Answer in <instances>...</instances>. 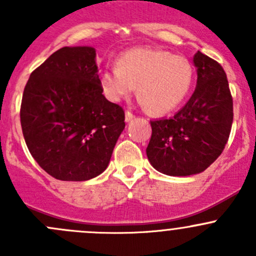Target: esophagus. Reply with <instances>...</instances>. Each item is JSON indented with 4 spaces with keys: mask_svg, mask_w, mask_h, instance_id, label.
Segmentation results:
<instances>
[{
    "mask_svg": "<svg viewBox=\"0 0 256 256\" xmlns=\"http://www.w3.org/2000/svg\"><path fill=\"white\" fill-rule=\"evenodd\" d=\"M134 118H135V115H134V114L131 112H128V110L125 112V121H126V122H128V121H131Z\"/></svg>",
    "mask_w": 256,
    "mask_h": 256,
    "instance_id": "34e87169",
    "label": "esophagus"
}]
</instances>
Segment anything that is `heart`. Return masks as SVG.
<instances>
[{
    "label": "heart",
    "mask_w": 256,
    "mask_h": 256,
    "mask_svg": "<svg viewBox=\"0 0 256 256\" xmlns=\"http://www.w3.org/2000/svg\"><path fill=\"white\" fill-rule=\"evenodd\" d=\"M118 68L100 76L105 96L118 102L131 95L138 85V95L148 112L164 114L176 109L184 100L193 80V69L184 56L167 50L135 48L121 54Z\"/></svg>",
    "instance_id": "obj_1"
}]
</instances>
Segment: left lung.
Masks as SVG:
<instances>
[{
  "instance_id": "1",
  "label": "left lung",
  "mask_w": 256,
  "mask_h": 256,
  "mask_svg": "<svg viewBox=\"0 0 256 256\" xmlns=\"http://www.w3.org/2000/svg\"><path fill=\"white\" fill-rule=\"evenodd\" d=\"M197 85L174 118L151 121L146 148L154 168L167 176H192L223 152L233 124V99L220 64L200 50L193 56Z\"/></svg>"
}]
</instances>
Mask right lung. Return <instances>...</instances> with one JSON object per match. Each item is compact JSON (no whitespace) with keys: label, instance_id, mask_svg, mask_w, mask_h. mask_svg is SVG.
Here are the masks:
<instances>
[{"label":"right lung","instance_id":"obj_1","mask_svg":"<svg viewBox=\"0 0 256 256\" xmlns=\"http://www.w3.org/2000/svg\"><path fill=\"white\" fill-rule=\"evenodd\" d=\"M92 47H63L32 72L20 125L37 164L60 180H88L106 170L125 112L102 95Z\"/></svg>","mask_w":256,"mask_h":256}]
</instances>
